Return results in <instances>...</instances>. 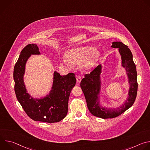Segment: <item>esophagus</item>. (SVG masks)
I'll use <instances>...</instances> for the list:
<instances>
[{"label":"esophagus","instance_id":"obj_1","mask_svg":"<svg viewBox=\"0 0 150 150\" xmlns=\"http://www.w3.org/2000/svg\"><path fill=\"white\" fill-rule=\"evenodd\" d=\"M81 79H82V77L81 76H77L76 77V81L78 82H80L81 81Z\"/></svg>","mask_w":150,"mask_h":150}]
</instances>
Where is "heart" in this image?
<instances>
[{"label":"heart","instance_id":"obj_1","mask_svg":"<svg viewBox=\"0 0 150 150\" xmlns=\"http://www.w3.org/2000/svg\"><path fill=\"white\" fill-rule=\"evenodd\" d=\"M101 56V52L92 46H83L72 49L63 56L62 62L68 67L74 64L80 63L81 69L89 71L93 69L98 63Z\"/></svg>","mask_w":150,"mask_h":150}]
</instances>
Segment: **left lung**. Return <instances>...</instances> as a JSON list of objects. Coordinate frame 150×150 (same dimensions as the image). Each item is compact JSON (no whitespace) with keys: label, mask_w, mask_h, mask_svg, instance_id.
<instances>
[{"label":"left lung","mask_w":150,"mask_h":150,"mask_svg":"<svg viewBox=\"0 0 150 150\" xmlns=\"http://www.w3.org/2000/svg\"><path fill=\"white\" fill-rule=\"evenodd\" d=\"M112 47L118 49L121 56L122 67L126 70L129 84L127 98L124 104L116 109L104 108L100 104L101 65H99L90 74L85 75V78L82 79L80 83L89 111L93 115L102 119L116 117L129 109L135 100L138 91L137 72L131 51L120 41L113 42Z\"/></svg>","instance_id":"obj_1"}]
</instances>
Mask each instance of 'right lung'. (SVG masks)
Returning <instances> with one entry per match:
<instances>
[{"label": "right lung", "mask_w": 150, "mask_h": 150, "mask_svg": "<svg viewBox=\"0 0 150 150\" xmlns=\"http://www.w3.org/2000/svg\"><path fill=\"white\" fill-rule=\"evenodd\" d=\"M40 54L37 45L29 44L21 52L13 69L15 92L19 103L27 115L34 121L58 122L65 118L68 110V100L76 84L73 73L61 76L53 74L52 87L49 94L34 98L28 93L24 81L26 63L31 55Z\"/></svg>", "instance_id": "obj_1"}]
</instances>
